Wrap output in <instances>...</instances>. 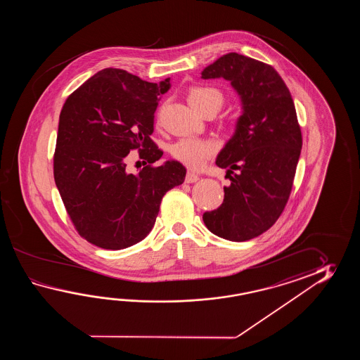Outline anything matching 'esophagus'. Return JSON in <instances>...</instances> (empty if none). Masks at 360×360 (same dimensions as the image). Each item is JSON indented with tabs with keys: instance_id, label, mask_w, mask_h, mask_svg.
I'll list each match as a JSON object with an SVG mask.
<instances>
[{
	"instance_id": "34e87169",
	"label": "esophagus",
	"mask_w": 360,
	"mask_h": 360,
	"mask_svg": "<svg viewBox=\"0 0 360 360\" xmlns=\"http://www.w3.org/2000/svg\"><path fill=\"white\" fill-rule=\"evenodd\" d=\"M199 180L198 175H195L194 172H188L186 176H185V183L191 184L197 183Z\"/></svg>"
}]
</instances>
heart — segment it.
<instances>
[{"label":"heart","instance_id":"b5f03b06","mask_svg":"<svg viewBox=\"0 0 360 360\" xmlns=\"http://www.w3.org/2000/svg\"><path fill=\"white\" fill-rule=\"evenodd\" d=\"M188 99L191 107L202 112L210 105L220 109L224 103V95L214 87L199 86L191 89L188 94ZM214 152L216 146L212 141L198 138L180 139L171 146V153L174 158L193 169H202L206 162L214 155Z\"/></svg>","mask_w":360,"mask_h":360}]
</instances>
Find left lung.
Here are the masks:
<instances>
[{
	"instance_id": "left-lung-1",
	"label": "left lung",
	"mask_w": 360,
	"mask_h": 360,
	"mask_svg": "<svg viewBox=\"0 0 360 360\" xmlns=\"http://www.w3.org/2000/svg\"><path fill=\"white\" fill-rule=\"evenodd\" d=\"M202 78L229 81L243 109L216 160L228 169L230 185L221 206L205 212L203 221L217 237L245 242L271 228L290 198L302 146L296 109L276 69L245 55H222Z\"/></svg>"
}]
</instances>
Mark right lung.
Returning <instances> with one entry per match:
<instances>
[{"mask_svg": "<svg viewBox=\"0 0 360 360\" xmlns=\"http://www.w3.org/2000/svg\"><path fill=\"white\" fill-rule=\"evenodd\" d=\"M171 87L105 68L65 100L54 154V179L78 234L105 250L136 245L153 228L163 195L184 183L180 162L153 166L163 155L150 135L161 95ZM132 148L146 166L125 169Z\"/></svg>", "mask_w": 360, "mask_h": 360, "instance_id": "right-lung-1", "label": "right lung"}]
</instances>
